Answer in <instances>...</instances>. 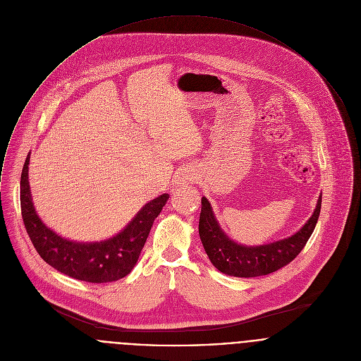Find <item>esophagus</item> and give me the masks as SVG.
Masks as SVG:
<instances>
[{
    "mask_svg": "<svg viewBox=\"0 0 361 361\" xmlns=\"http://www.w3.org/2000/svg\"><path fill=\"white\" fill-rule=\"evenodd\" d=\"M195 171L192 169H182L178 175V180L182 182V183H188V182H192L195 179Z\"/></svg>",
    "mask_w": 361,
    "mask_h": 361,
    "instance_id": "1",
    "label": "esophagus"
}]
</instances>
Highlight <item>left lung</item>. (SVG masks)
<instances>
[{
	"label": "left lung",
	"instance_id": "left-lung-1",
	"mask_svg": "<svg viewBox=\"0 0 361 361\" xmlns=\"http://www.w3.org/2000/svg\"><path fill=\"white\" fill-rule=\"evenodd\" d=\"M322 195L308 221L293 235L263 245H243L231 240L216 219L210 202L202 199L199 235L216 269L234 277H257L273 273L288 264L305 246L315 230L321 213Z\"/></svg>",
	"mask_w": 361,
	"mask_h": 361
}]
</instances>
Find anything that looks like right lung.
I'll return each instance as SVG.
<instances>
[{"label": "right lung", "instance_id": "1", "mask_svg": "<svg viewBox=\"0 0 361 361\" xmlns=\"http://www.w3.org/2000/svg\"><path fill=\"white\" fill-rule=\"evenodd\" d=\"M27 154L20 175V210L26 233L40 257L56 270L88 283H109L127 276L135 266L154 220L168 193L145 203L133 220L108 240L80 242L59 235L39 217L29 185Z\"/></svg>", "mask_w": 361, "mask_h": 361}]
</instances>
